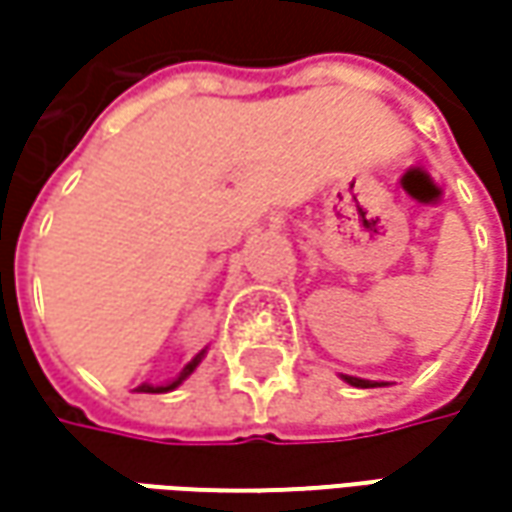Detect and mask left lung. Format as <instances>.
<instances>
[{
  "instance_id": "1",
  "label": "left lung",
  "mask_w": 512,
  "mask_h": 512,
  "mask_svg": "<svg viewBox=\"0 0 512 512\" xmlns=\"http://www.w3.org/2000/svg\"><path fill=\"white\" fill-rule=\"evenodd\" d=\"M342 379L347 384H353V387H384L387 382H370V379H359V376H347V373H342Z\"/></svg>"
}]
</instances>
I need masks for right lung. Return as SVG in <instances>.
I'll use <instances>...</instances> for the list:
<instances>
[{"label":"right lung","mask_w":512,"mask_h":512,"mask_svg":"<svg viewBox=\"0 0 512 512\" xmlns=\"http://www.w3.org/2000/svg\"><path fill=\"white\" fill-rule=\"evenodd\" d=\"M205 353H207V350H199V353H196V356H193V359H190V362L182 367V373H179V376H176L173 382H165V384H148V382H145V384H139V387H136V393H170V390H176V387L185 382L187 376H190V373H193V370L199 367V362L205 359Z\"/></svg>","instance_id":"obj_1"}]
</instances>
